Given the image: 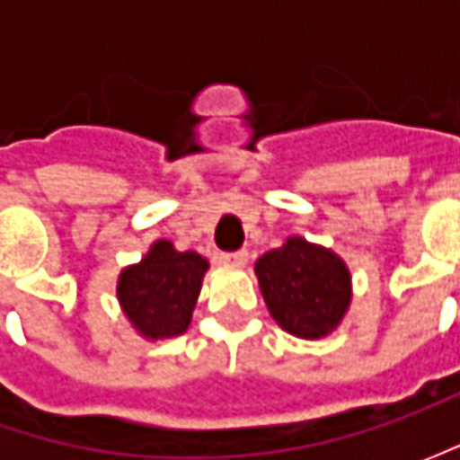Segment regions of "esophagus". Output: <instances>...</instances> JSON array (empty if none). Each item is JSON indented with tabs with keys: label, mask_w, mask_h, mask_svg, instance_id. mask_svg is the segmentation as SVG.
I'll list each match as a JSON object with an SVG mask.
<instances>
[{
	"label": "esophagus",
	"mask_w": 460,
	"mask_h": 460,
	"mask_svg": "<svg viewBox=\"0 0 460 460\" xmlns=\"http://www.w3.org/2000/svg\"><path fill=\"white\" fill-rule=\"evenodd\" d=\"M220 261L225 266H245L248 263V251H233V253H220Z\"/></svg>",
	"instance_id": "obj_1"
}]
</instances>
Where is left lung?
Listing matches in <instances>:
<instances>
[{
	"label": "left lung",
	"instance_id": "1",
	"mask_svg": "<svg viewBox=\"0 0 460 460\" xmlns=\"http://www.w3.org/2000/svg\"><path fill=\"white\" fill-rule=\"evenodd\" d=\"M256 276L274 320L296 338H323L341 323L350 302V276L341 258L307 240L258 258Z\"/></svg>",
	"mask_w": 460,
	"mask_h": 460
}]
</instances>
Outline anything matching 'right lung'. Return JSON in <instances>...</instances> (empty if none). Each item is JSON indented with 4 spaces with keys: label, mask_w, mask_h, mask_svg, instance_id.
I'll list each match as a JSON object with an SVG mask.
<instances>
[{
    "label": "right lung",
    "mask_w": 460,
    "mask_h": 460,
    "mask_svg": "<svg viewBox=\"0 0 460 460\" xmlns=\"http://www.w3.org/2000/svg\"><path fill=\"white\" fill-rule=\"evenodd\" d=\"M204 271L207 261L199 253H181L168 240H158L148 256L119 276V305L146 338L181 335L191 323Z\"/></svg>",
    "instance_id": "right-lung-1"
}]
</instances>
